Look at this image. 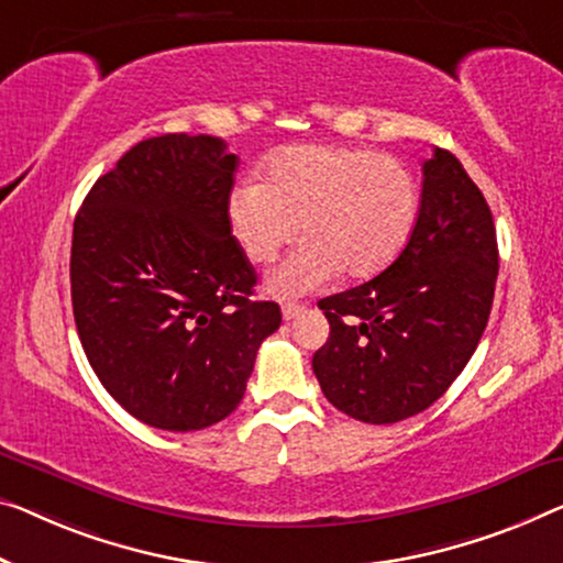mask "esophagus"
<instances>
[{
  "label": "esophagus",
  "instance_id": "obj_1",
  "mask_svg": "<svg viewBox=\"0 0 563 563\" xmlns=\"http://www.w3.org/2000/svg\"><path fill=\"white\" fill-rule=\"evenodd\" d=\"M300 313H303V306H300V303H285L283 306V318H285V321H292V318L300 316Z\"/></svg>",
  "mask_w": 563,
  "mask_h": 563
}]
</instances>
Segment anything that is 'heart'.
<instances>
[{"label":"heart","instance_id":"b5f03b06","mask_svg":"<svg viewBox=\"0 0 563 563\" xmlns=\"http://www.w3.org/2000/svg\"><path fill=\"white\" fill-rule=\"evenodd\" d=\"M419 214L415 174L397 156L354 146H288L267 158L263 181L230 191L228 220L242 253L271 263L300 242L265 278L275 298L321 290L341 271L372 278L387 271L412 238Z\"/></svg>","mask_w":563,"mask_h":563}]
</instances>
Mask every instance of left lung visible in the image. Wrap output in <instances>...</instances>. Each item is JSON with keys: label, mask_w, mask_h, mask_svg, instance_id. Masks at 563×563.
Wrapping results in <instances>:
<instances>
[{"label": "left lung", "mask_w": 563, "mask_h": 563, "mask_svg": "<svg viewBox=\"0 0 563 563\" xmlns=\"http://www.w3.org/2000/svg\"><path fill=\"white\" fill-rule=\"evenodd\" d=\"M412 238L387 271L318 300L331 335L313 354L325 399L366 424L438 401L475 354L498 278L496 224L450 151L422 164Z\"/></svg>", "instance_id": "left-lung-1"}]
</instances>
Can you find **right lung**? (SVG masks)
Here are the masks:
<instances>
[{"label": "right lung", "instance_id": "right-lung-1", "mask_svg": "<svg viewBox=\"0 0 563 563\" xmlns=\"http://www.w3.org/2000/svg\"><path fill=\"white\" fill-rule=\"evenodd\" d=\"M238 156L166 133L125 151L73 224V316L106 391L144 424L191 432L238 409L280 306L232 238Z\"/></svg>", "mask_w": 563, "mask_h": 563}]
</instances>
